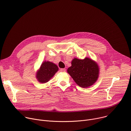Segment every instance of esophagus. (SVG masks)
I'll use <instances>...</instances> for the list:
<instances>
[{
  "label": "esophagus",
  "mask_w": 131,
  "mask_h": 131,
  "mask_svg": "<svg viewBox=\"0 0 131 131\" xmlns=\"http://www.w3.org/2000/svg\"><path fill=\"white\" fill-rule=\"evenodd\" d=\"M60 70H61V72H65L66 69L65 68H62V69H61Z\"/></svg>",
  "instance_id": "1"
}]
</instances>
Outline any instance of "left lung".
<instances>
[{"mask_svg":"<svg viewBox=\"0 0 131 131\" xmlns=\"http://www.w3.org/2000/svg\"><path fill=\"white\" fill-rule=\"evenodd\" d=\"M71 64L67 73L79 86L88 88L96 82L100 70L96 62L88 57L84 59L74 58Z\"/></svg>","mask_w":131,"mask_h":131,"instance_id":"8db88e82","label":"left lung"}]
</instances>
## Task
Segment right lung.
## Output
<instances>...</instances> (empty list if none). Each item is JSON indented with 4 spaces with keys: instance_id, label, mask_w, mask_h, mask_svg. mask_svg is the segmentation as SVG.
I'll return each instance as SVG.
<instances>
[{
    "instance_id": "obj_1",
    "label": "right lung",
    "mask_w": 131,
    "mask_h": 131,
    "mask_svg": "<svg viewBox=\"0 0 131 131\" xmlns=\"http://www.w3.org/2000/svg\"><path fill=\"white\" fill-rule=\"evenodd\" d=\"M58 70V67L56 64L49 61H44L37 70L36 78L39 82L44 84L48 82Z\"/></svg>"
}]
</instances>
